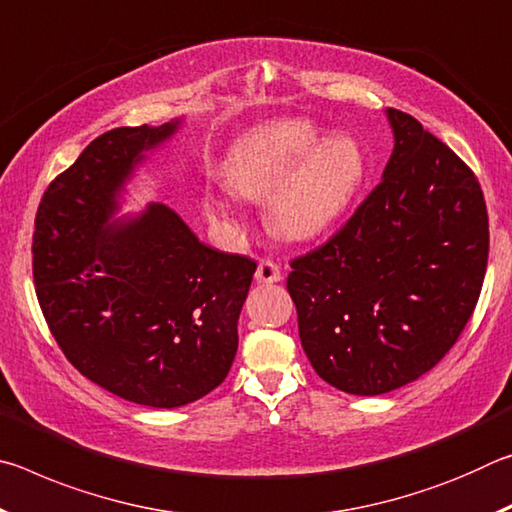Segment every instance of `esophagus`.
Segmentation results:
<instances>
[{"label": "esophagus", "mask_w": 512, "mask_h": 512, "mask_svg": "<svg viewBox=\"0 0 512 512\" xmlns=\"http://www.w3.org/2000/svg\"><path fill=\"white\" fill-rule=\"evenodd\" d=\"M255 280L262 282V284H273V282H280L282 280V271L280 266L271 259H262L257 266V273H255Z\"/></svg>", "instance_id": "34e87169"}]
</instances>
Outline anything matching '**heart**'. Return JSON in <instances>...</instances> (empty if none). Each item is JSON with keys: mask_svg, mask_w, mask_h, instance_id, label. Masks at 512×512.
Masks as SVG:
<instances>
[{"mask_svg": "<svg viewBox=\"0 0 512 512\" xmlns=\"http://www.w3.org/2000/svg\"><path fill=\"white\" fill-rule=\"evenodd\" d=\"M366 169V153L354 137H332L309 119H273L241 135L221 171L230 192L253 203L268 198L266 221L275 235L311 241L345 214ZM205 210L216 221L241 223L228 198L205 196Z\"/></svg>", "mask_w": 512, "mask_h": 512, "instance_id": "heart-1", "label": "heart"}]
</instances>
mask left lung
<instances>
[{"mask_svg": "<svg viewBox=\"0 0 512 512\" xmlns=\"http://www.w3.org/2000/svg\"><path fill=\"white\" fill-rule=\"evenodd\" d=\"M395 146L348 223L291 262L287 289L320 379L381 395L422 377L470 320L488 266V210L474 171L388 108Z\"/></svg>", "mask_w": 512, "mask_h": 512, "instance_id": "obj_1", "label": "left lung"}]
</instances>
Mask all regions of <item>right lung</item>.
I'll return each mask as SVG.
<instances>
[{
    "mask_svg": "<svg viewBox=\"0 0 512 512\" xmlns=\"http://www.w3.org/2000/svg\"><path fill=\"white\" fill-rule=\"evenodd\" d=\"M180 121L99 135L51 180L33 232V282L67 361L128 402L176 409L228 377L257 264L198 241L162 203L110 223L133 169Z\"/></svg>",
    "mask_w": 512,
    "mask_h": 512,
    "instance_id": "1",
    "label": "right lung"
}]
</instances>
